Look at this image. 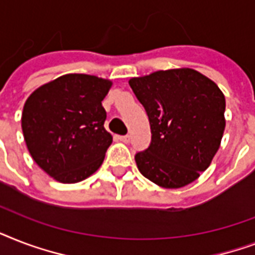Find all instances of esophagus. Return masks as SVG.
<instances>
[{"instance_id": "1", "label": "esophagus", "mask_w": 255, "mask_h": 255, "mask_svg": "<svg viewBox=\"0 0 255 255\" xmlns=\"http://www.w3.org/2000/svg\"><path fill=\"white\" fill-rule=\"evenodd\" d=\"M118 139H119L120 141H123V143H128V141H129V136H118Z\"/></svg>"}]
</instances>
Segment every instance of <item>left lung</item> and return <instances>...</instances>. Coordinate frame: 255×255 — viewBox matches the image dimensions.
Here are the masks:
<instances>
[{
    "instance_id": "1",
    "label": "left lung",
    "mask_w": 255,
    "mask_h": 255,
    "mask_svg": "<svg viewBox=\"0 0 255 255\" xmlns=\"http://www.w3.org/2000/svg\"><path fill=\"white\" fill-rule=\"evenodd\" d=\"M128 83L151 124V144L135 156L140 173L167 189L197 180L225 131V96L220 87L188 67L160 70Z\"/></svg>"
}]
</instances>
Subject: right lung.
<instances>
[{
  "mask_svg": "<svg viewBox=\"0 0 255 255\" xmlns=\"http://www.w3.org/2000/svg\"><path fill=\"white\" fill-rule=\"evenodd\" d=\"M112 81L66 74L30 94L22 111L26 145L38 167L63 184L99 169L112 135L106 131L102 102Z\"/></svg>",
  "mask_w": 255,
  "mask_h": 255,
  "instance_id": "obj_1",
  "label": "right lung"
}]
</instances>
